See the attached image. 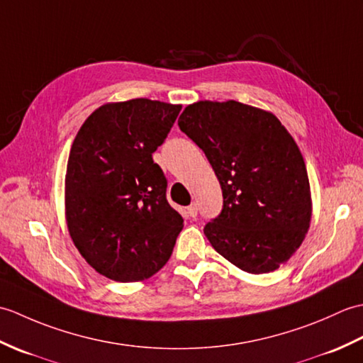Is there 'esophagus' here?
I'll return each mask as SVG.
<instances>
[{"label":"esophagus","mask_w":363,"mask_h":363,"mask_svg":"<svg viewBox=\"0 0 363 363\" xmlns=\"http://www.w3.org/2000/svg\"><path fill=\"white\" fill-rule=\"evenodd\" d=\"M187 213L190 215L191 218H195L198 215V204L196 203H191L189 207H187Z\"/></svg>","instance_id":"34e87169"}]
</instances>
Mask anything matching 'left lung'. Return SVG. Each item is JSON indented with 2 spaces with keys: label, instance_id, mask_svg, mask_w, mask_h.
I'll list each match as a JSON object with an SVG mask.
<instances>
[{
  "label": "left lung",
  "instance_id": "8db88e82",
  "mask_svg": "<svg viewBox=\"0 0 363 363\" xmlns=\"http://www.w3.org/2000/svg\"><path fill=\"white\" fill-rule=\"evenodd\" d=\"M179 129L206 154L223 190L207 240L243 272L285 264L309 229V176L298 145L273 113L238 101L187 106Z\"/></svg>",
  "mask_w": 363,
  "mask_h": 363
}]
</instances>
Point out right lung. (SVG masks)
Segmentation results:
<instances>
[{"label": "right lung", "mask_w": 363, "mask_h": 363, "mask_svg": "<svg viewBox=\"0 0 363 363\" xmlns=\"http://www.w3.org/2000/svg\"><path fill=\"white\" fill-rule=\"evenodd\" d=\"M181 106L146 98L106 104L81 126L65 176L67 225L82 257L118 282L142 281L167 264L184 218L167 199L152 152Z\"/></svg>", "instance_id": "right-lung-1"}]
</instances>
